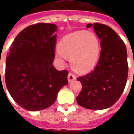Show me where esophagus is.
Segmentation results:
<instances>
[{
    "instance_id": "esophagus-1",
    "label": "esophagus",
    "mask_w": 134,
    "mask_h": 134,
    "mask_svg": "<svg viewBox=\"0 0 134 134\" xmlns=\"http://www.w3.org/2000/svg\"><path fill=\"white\" fill-rule=\"evenodd\" d=\"M76 78H77V76L74 73L70 72L68 74V81H69V82L75 80H76Z\"/></svg>"
}]
</instances>
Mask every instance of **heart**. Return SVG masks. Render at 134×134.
I'll list each match as a JSON object with an SVG mask.
<instances>
[{"mask_svg":"<svg viewBox=\"0 0 134 134\" xmlns=\"http://www.w3.org/2000/svg\"><path fill=\"white\" fill-rule=\"evenodd\" d=\"M56 57L60 62L70 59L74 70L86 73L93 70L98 61L101 45L98 37L85 31H75L64 36L59 43Z\"/></svg>","mask_w":134,"mask_h":134,"instance_id":"heart-1","label":"heart"}]
</instances>
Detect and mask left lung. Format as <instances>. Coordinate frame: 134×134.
Wrapping results in <instances>:
<instances>
[{"mask_svg":"<svg viewBox=\"0 0 134 134\" xmlns=\"http://www.w3.org/2000/svg\"><path fill=\"white\" fill-rule=\"evenodd\" d=\"M91 26L100 39V59L91 72L77 78L82 86L77 102L87 109H105L117 102L126 87L129 72L126 47L108 26L98 23L86 25Z\"/></svg>","mask_w":134,"mask_h":134,"instance_id":"left-lung-1","label":"left lung"}]
</instances>
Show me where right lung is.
Here are the masks:
<instances>
[{"instance_id": "right-lung-1", "label": "right lung", "mask_w": 134, "mask_h": 134, "mask_svg": "<svg viewBox=\"0 0 134 134\" xmlns=\"http://www.w3.org/2000/svg\"><path fill=\"white\" fill-rule=\"evenodd\" d=\"M57 26L38 23L16 36L5 62L8 90L24 109L37 111L51 106L62 87L68 84V71L53 66ZM1 73V72H0Z\"/></svg>"}]
</instances>
